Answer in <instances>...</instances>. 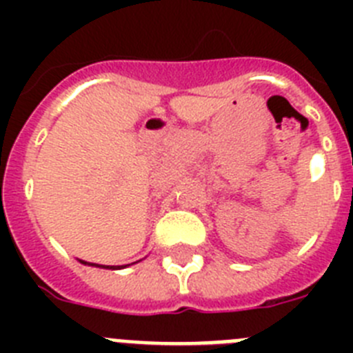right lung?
Returning a JSON list of instances; mask_svg holds the SVG:
<instances>
[{"label":"right lung","instance_id":"right-lung-1","mask_svg":"<svg viewBox=\"0 0 353 353\" xmlns=\"http://www.w3.org/2000/svg\"><path fill=\"white\" fill-rule=\"evenodd\" d=\"M83 263H86V261H83ZM93 267H102V269H120V267H109V265H97V263H93Z\"/></svg>","mask_w":353,"mask_h":353}]
</instances>
